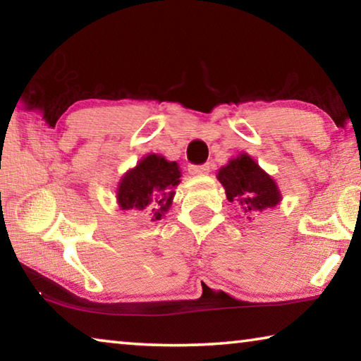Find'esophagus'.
<instances>
[{
	"instance_id": "esophagus-1",
	"label": "esophagus",
	"mask_w": 361,
	"mask_h": 361,
	"mask_svg": "<svg viewBox=\"0 0 361 361\" xmlns=\"http://www.w3.org/2000/svg\"><path fill=\"white\" fill-rule=\"evenodd\" d=\"M210 172V164H200V166H189V173L204 175Z\"/></svg>"
}]
</instances>
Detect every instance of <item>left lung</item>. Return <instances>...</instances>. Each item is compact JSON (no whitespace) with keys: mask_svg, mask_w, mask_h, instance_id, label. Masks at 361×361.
I'll return each instance as SVG.
<instances>
[{"mask_svg":"<svg viewBox=\"0 0 361 361\" xmlns=\"http://www.w3.org/2000/svg\"><path fill=\"white\" fill-rule=\"evenodd\" d=\"M218 180L224 186L229 202H237L248 215L272 209L282 199L276 181L247 154L229 161L218 172Z\"/></svg>","mask_w":361,"mask_h":361,"instance_id":"obj_1","label":"left lung"}]
</instances>
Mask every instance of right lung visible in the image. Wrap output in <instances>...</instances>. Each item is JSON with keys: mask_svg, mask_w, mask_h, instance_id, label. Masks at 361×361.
Returning a JSON list of instances; mask_svg holds the SVG:
<instances>
[{"mask_svg": "<svg viewBox=\"0 0 361 361\" xmlns=\"http://www.w3.org/2000/svg\"><path fill=\"white\" fill-rule=\"evenodd\" d=\"M178 164L162 156L149 154L129 170L118 189V202L122 210H145L149 207L151 219H161L173 199V188L180 183Z\"/></svg>", "mask_w": 361, "mask_h": 361, "instance_id": "right-lung-1", "label": "right lung"}]
</instances>
